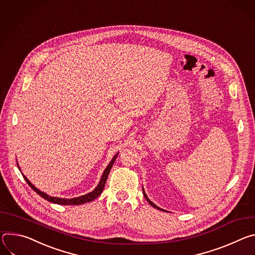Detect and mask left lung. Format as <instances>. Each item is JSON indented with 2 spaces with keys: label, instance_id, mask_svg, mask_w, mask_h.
<instances>
[{
  "label": "left lung",
  "instance_id": "1",
  "mask_svg": "<svg viewBox=\"0 0 255 255\" xmlns=\"http://www.w3.org/2000/svg\"><path fill=\"white\" fill-rule=\"evenodd\" d=\"M143 193H144V196H145V197H146V200H147V202H148V203H149V204H150V205H151V206H152V207H154V208H156V209H157V210H160V211H164V212H166V211H165V210H163V209H161V208H159V207H158V206H156V205H155V204H154V203H153V202H151V201H150V200H149V197H148V195H147V194H146V192H145V190H144V187H143Z\"/></svg>",
  "mask_w": 255,
  "mask_h": 255
}]
</instances>
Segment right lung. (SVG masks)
Listing matches in <instances>:
<instances>
[{
  "mask_svg": "<svg viewBox=\"0 0 255 255\" xmlns=\"http://www.w3.org/2000/svg\"><path fill=\"white\" fill-rule=\"evenodd\" d=\"M118 155H119V153H117L115 156H113V158L111 159V161L109 162V164H108L107 167L105 168V170L103 171L99 183L97 184V186H96L91 192L86 193V194H84V195H81V196H78V197H73V199H62V197L50 196V195L46 194L45 192L39 190L37 187H35L29 180H28V178H27L25 175H23L22 172H21V173H22L24 179L26 180V182L28 183V185H29V186H30L36 193H38L41 197H43L44 200H46V201H48V202H50V203H52V204H58V205H62V206H79V205H83V204L90 203V202L94 201L95 199H97V197L101 194V192H102V190H103V188H104V186H105V183H106L108 174H109V172H110V170H111L112 165L115 164L116 159L118 158ZM17 165H18L19 170L21 171V169H20L18 163H17Z\"/></svg>",
  "mask_w": 255,
  "mask_h": 255,
  "instance_id": "1",
  "label": "right lung"
}]
</instances>
